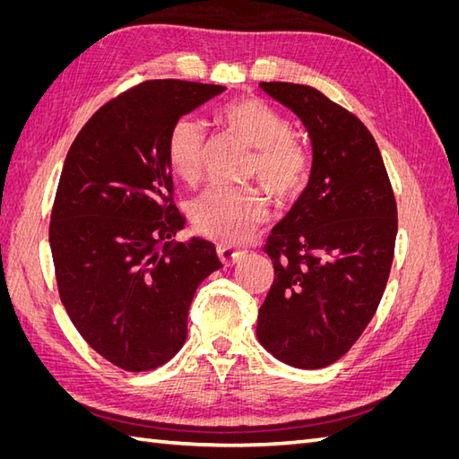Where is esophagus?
<instances>
[{
    "label": "esophagus",
    "instance_id": "34e87169",
    "mask_svg": "<svg viewBox=\"0 0 459 459\" xmlns=\"http://www.w3.org/2000/svg\"><path fill=\"white\" fill-rule=\"evenodd\" d=\"M216 251H218V256H220V260L226 264V266H233L235 262H238L243 255H245V251L243 248H238V247H233V245H228V243H220L218 247H216Z\"/></svg>",
    "mask_w": 459,
    "mask_h": 459
}]
</instances>
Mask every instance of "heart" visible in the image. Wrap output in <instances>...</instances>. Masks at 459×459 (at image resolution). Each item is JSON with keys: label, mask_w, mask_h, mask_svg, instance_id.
Wrapping results in <instances>:
<instances>
[{"label": "heart", "mask_w": 459, "mask_h": 459, "mask_svg": "<svg viewBox=\"0 0 459 459\" xmlns=\"http://www.w3.org/2000/svg\"><path fill=\"white\" fill-rule=\"evenodd\" d=\"M218 118L255 147L253 172L275 195L289 197L307 182L308 151L290 137V122L262 100H238L218 108ZM204 128L179 118L166 140V160L176 178L195 184L203 172ZM195 230L218 241H241L268 216V199L258 187H211L189 206Z\"/></svg>", "instance_id": "heart-1"}]
</instances>
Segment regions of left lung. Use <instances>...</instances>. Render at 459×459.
Segmentation results:
<instances>
[{
    "label": "left lung",
    "instance_id": "obj_1",
    "mask_svg": "<svg viewBox=\"0 0 459 459\" xmlns=\"http://www.w3.org/2000/svg\"><path fill=\"white\" fill-rule=\"evenodd\" d=\"M260 88L308 130L312 170L264 245L275 277L256 335L281 362L319 369L351 351L379 307L394 256L396 201L377 143L351 110L310 86Z\"/></svg>",
    "mask_w": 459,
    "mask_h": 459
}]
</instances>
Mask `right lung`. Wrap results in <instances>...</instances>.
<instances>
[{
	"label": "right lung",
	"instance_id": "1",
	"mask_svg": "<svg viewBox=\"0 0 459 459\" xmlns=\"http://www.w3.org/2000/svg\"><path fill=\"white\" fill-rule=\"evenodd\" d=\"M224 90L142 82L97 110L68 149L49 224L59 297L84 341L120 369L149 371L176 356L199 283L221 268L211 241H170L186 218L166 140Z\"/></svg>",
	"mask_w": 459,
	"mask_h": 459
}]
</instances>
